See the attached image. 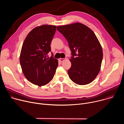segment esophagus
Segmentation results:
<instances>
[{"instance_id": "34e87169", "label": "esophagus", "mask_w": 124, "mask_h": 124, "mask_svg": "<svg viewBox=\"0 0 124 124\" xmlns=\"http://www.w3.org/2000/svg\"><path fill=\"white\" fill-rule=\"evenodd\" d=\"M65 60H66V58H59V61H60V62H63Z\"/></svg>"}]
</instances>
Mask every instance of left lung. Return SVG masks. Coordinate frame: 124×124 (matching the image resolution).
I'll return each instance as SVG.
<instances>
[{
  "mask_svg": "<svg viewBox=\"0 0 124 124\" xmlns=\"http://www.w3.org/2000/svg\"><path fill=\"white\" fill-rule=\"evenodd\" d=\"M57 30L67 40L72 51L69 77L78 85L92 82L98 75L103 57L101 46L94 32L85 25L77 23L59 26Z\"/></svg>",
  "mask_w": 124,
  "mask_h": 124,
  "instance_id": "obj_1",
  "label": "left lung"
}]
</instances>
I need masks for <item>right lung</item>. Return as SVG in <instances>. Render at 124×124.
<instances>
[{
	"instance_id": "1",
	"label": "right lung",
	"mask_w": 124,
	"mask_h": 124,
	"mask_svg": "<svg viewBox=\"0 0 124 124\" xmlns=\"http://www.w3.org/2000/svg\"><path fill=\"white\" fill-rule=\"evenodd\" d=\"M56 28V26L51 25L34 28L28 34L22 46L20 61L23 74L29 81L39 86L52 79L58 65L53 55L47 58Z\"/></svg>"
}]
</instances>
